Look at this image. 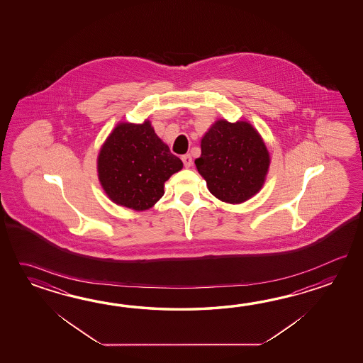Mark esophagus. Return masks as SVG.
I'll return each mask as SVG.
<instances>
[{
  "mask_svg": "<svg viewBox=\"0 0 363 363\" xmlns=\"http://www.w3.org/2000/svg\"><path fill=\"white\" fill-rule=\"evenodd\" d=\"M182 161L184 163L185 167H191L193 164L192 157L191 155H184L182 157Z\"/></svg>",
  "mask_w": 363,
  "mask_h": 363,
  "instance_id": "esophagus-1",
  "label": "esophagus"
}]
</instances>
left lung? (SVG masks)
Listing matches in <instances>:
<instances>
[{
	"mask_svg": "<svg viewBox=\"0 0 363 363\" xmlns=\"http://www.w3.org/2000/svg\"><path fill=\"white\" fill-rule=\"evenodd\" d=\"M196 167L216 199L240 203L262 188L270 155L247 122L218 121L201 140Z\"/></svg>",
	"mask_w": 363,
	"mask_h": 363,
	"instance_id": "obj_1",
	"label": "left lung"
}]
</instances>
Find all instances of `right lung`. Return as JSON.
I'll return each mask as SVG.
<instances>
[{"label":"right lung","mask_w":363,"mask_h":363,"mask_svg":"<svg viewBox=\"0 0 363 363\" xmlns=\"http://www.w3.org/2000/svg\"><path fill=\"white\" fill-rule=\"evenodd\" d=\"M182 167L149 121L118 124L99 155L102 188L110 200L133 210L152 208L164 193V182Z\"/></svg>","instance_id":"right-lung-1"}]
</instances>
